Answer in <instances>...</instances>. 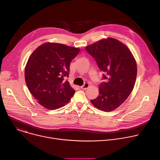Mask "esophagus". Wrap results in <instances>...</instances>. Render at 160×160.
<instances>
[{
  "mask_svg": "<svg viewBox=\"0 0 160 160\" xmlns=\"http://www.w3.org/2000/svg\"><path fill=\"white\" fill-rule=\"evenodd\" d=\"M89 86H90V85L88 83H85L83 85L80 87V88L82 89H88L89 88Z\"/></svg>",
  "mask_w": 160,
  "mask_h": 160,
  "instance_id": "1",
  "label": "esophagus"
}]
</instances>
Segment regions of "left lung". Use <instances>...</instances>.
<instances>
[{"mask_svg": "<svg viewBox=\"0 0 160 160\" xmlns=\"http://www.w3.org/2000/svg\"><path fill=\"white\" fill-rule=\"evenodd\" d=\"M107 79L99 87V96L91 103L98 109L111 112L120 107L132 92L137 74V62L132 52L113 38L101 39L87 46Z\"/></svg>", "mask_w": 160, "mask_h": 160, "instance_id": "1", "label": "left lung"}]
</instances>
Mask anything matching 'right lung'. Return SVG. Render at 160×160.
<instances>
[{"label":"right lung","instance_id":"right-lung-1","mask_svg":"<svg viewBox=\"0 0 160 160\" xmlns=\"http://www.w3.org/2000/svg\"><path fill=\"white\" fill-rule=\"evenodd\" d=\"M79 48L47 42L31 55L25 68L27 88L38 103L49 110L67 104L75 91L64 78L68 77L71 61Z\"/></svg>","mask_w":160,"mask_h":160}]
</instances>
